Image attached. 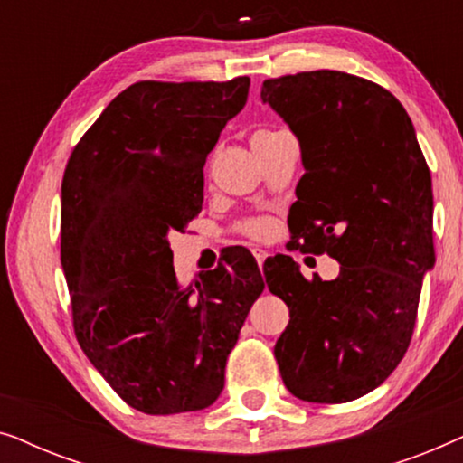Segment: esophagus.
Segmentation results:
<instances>
[{"label": "esophagus", "instance_id": "obj_1", "mask_svg": "<svg viewBox=\"0 0 463 463\" xmlns=\"http://www.w3.org/2000/svg\"><path fill=\"white\" fill-rule=\"evenodd\" d=\"M252 255H255V259H257V263H259V268H263L265 259H268V252H265V250H261V249H255V250H252Z\"/></svg>", "mask_w": 463, "mask_h": 463}]
</instances>
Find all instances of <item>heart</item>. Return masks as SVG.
<instances>
[{
  "label": "heart",
  "instance_id": "obj_1",
  "mask_svg": "<svg viewBox=\"0 0 463 463\" xmlns=\"http://www.w3.org/2000/svg\"><path fill=\"white\" fill-rule=\"evenodd\" d=\"M263 135H271V130H263V132H257L255 137H263ZM246 230L250 233H261L263 232V223H259V221H252V223L246 225Z\"/></svg>",
  "mask_w": 463,
  "mask_h": 463
}]
</instances>
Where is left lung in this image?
I'll return each mask as SVG.
<instances>
[{
	"label": "left lung",
	"mask_w": 463,
	"mask_h": 463,
	"mask_svg": "<svg viewBox=\"0 0 463 463\" xmlns=\"http://www.w3.org/2000/svg\"><path fill=\"white\" fill-rule=\"evenodd\" d=\"M261 100L293 130L306 168L290 246L341 265L335 280H306L287 255L265 263V282L290 309L274 347L282 382L307 402L356 401L402 360L434 268L426 157L394 94L356 75L265 80Z\"/></svg>",
	"instance_id": "8db88e82"
}]
</instances>
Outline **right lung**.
I'll return each mask as SVG.
<instances>
[{
  "label": "right lung",
  "instance_id": "obj_1",
  "mask_svg": "<svg viewBox=\"0 0 463 463\" xmlns=\"http://www.w3.org/2000/svg\"><path fill=\"white\" fill-rule=\"evenodd\" d=\"M250 80L137 81L75 145L62 176L61 263L81 350L132 409L200 411L265 280L236 249L181 287L168 236L198 217L206 156Z\"/></svg>",
  "mask_w": 463,
  "mask_h": 463
}]
</instances>
